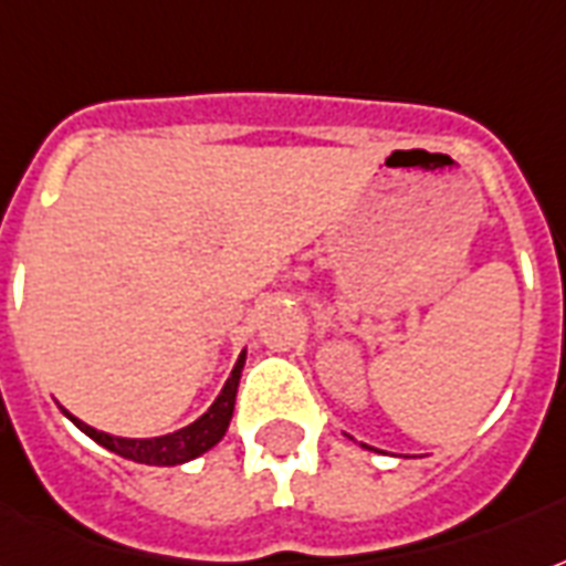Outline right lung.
<instances>
[{"label": "right lung", "instance_id": "right-lung-1", "mask_svg": "<svg viewBox=\"0 0 566 566\" xmlns=\"http://www.w3.org/2000/svg\"><path fill=\"white\" fill-rule=\"evenodd\" d=\"M245 365V350L240 353L231 377L219 391V398L213 400V407L207 409L205 416L196 418L192 424L180 427L175 433H166V437H154V439H124V437H112V433H103V430H94L92 424H85L76 416H71L64 409V416L71 418L73 424L80 427L85 437H92L97 446L109 448L112 454L124 457V460H133V463H145V465H180L187 460H196L205 451L226 437L228 424H231V416H234V400H237V386H240V374H243Z\"/></svg>", "mask_w": 566, "mask_h": 566}]
</instances>
